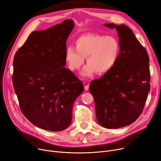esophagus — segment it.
<instances>
[{
	"mask_svg": "<svg viewBox=\"0 0 161 161\" xmlns=\"http://www.w3.org/2000/svg\"><path fill=\"white\" fill-rule=\"evenodd\" d=\"M89 85H86L85 87H84V89H85V90L87 91L89 90Z\"/></svg>",
	"mask_w": 161,
	"mask_h": 161,
	"instance_id": "1",
	"label": "esophagus"
}]
</instances>
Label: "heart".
I'll return each instance as SVG.
<instances>
[{
  "mask_svg": "<svg viewBox=\"0 0 161 161\" xmlns=\"http://www.w3.org/2000/svg\"><path fill=\"white\" fill-rule=\"evenodd\" d=\"M75 47H67L64 60L72 71L79 70L87 57V64L81 72L84 77H91L96 72L103 74L115 65L120 53V44L114 36L88 34L78 37Z\"/></svg>",
  "mask_w": 161,
  "mask_h": 161,
  "instance_id": "heart-1",
  "label": "heart"
}]
</instances>
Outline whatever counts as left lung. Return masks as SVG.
Here are the masks:
<instances>
[{
  "label": "left lung",
  "instance_id": "left-lung-1",
  "mask_svg": "<svg viewBox=\"0 0 161 161\" xmlns=\"http://www.w3.org/2000/svg\"><path fill=\"white\" fill-rule=\"evenodd\" d=\"M115 29L120 53L112 69L92 81L98 123L106 129H118L136 121L143 111L150 90L149 58L146 49L124 24H104Z\"/></svg>",
  "mask_w": 161,
  "mask_h": 161
}]
</instances>
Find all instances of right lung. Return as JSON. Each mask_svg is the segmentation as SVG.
Wrapping results in <instances>:
<instances>
[{
    "label": "right lung",
    "mask_w": 161,
    "mask_h": 161,
    "mask_svg": "<svg viewBox=\"0 0 161 161\" xmlns=\"http://www.w3.org/2000/svg\"><path fill=\"white\" fill-rule=\"evenodd\" d=\"M74 23L66 19L29 36L14 58L12 81L21 112L38 127L66 129L75 100L84 90L81 81L64 67L66 40Z\"/></svg>",
    "instance_id": "obj_1"
}]
</instances>
